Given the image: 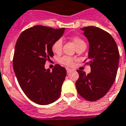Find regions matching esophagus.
<instances>
[{
    "label": "esophagus",
    "instance_id": "obj_1",
    "mask_svg": "<svg viewBox=\"0 0 126 126\" xmlns=\"http://www.w3.org/2000/svg\"><path fill=\"white\" fill-rule=\"evenodd\" d=\"M66 70H67V73H70L71 72V69H69V68H67V69H66Z\"/></svg>",
    "mask_w": 126,
    "mask_h": 126
}]
</instances>
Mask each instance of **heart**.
Instances as JSON below:
<instances>
[{"mask_svg":"<svg viewBox=\"0 0 126 126\" xmlns=\"http://www.w3.org/2000/svg\"><path fill=\"white\" fill-rule=\"evenodd\" d=\"M73 42L75 44L76 47L77 46H79L82 44H85V42L83 41L81 38H79V37H75L73 39ZM63 39L61 38L57 39V40H55V42H53L51 46V49L52 51L55 53H59L62 50V47H63ZM59 63L62 64L63 65L67 66V67H71L73 65L74 63V59L73 57H69V56H63V57H61L59 59Z\"/></svg>","mask_w":126,"mask_h":126,"instance_id":"b5f03b06","label":"heart"}]
</instances>
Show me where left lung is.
Segmentation results:
<instances>
[{
  "instance_id": "left-lung-1",
  "label": "left lung",
  "mask_w": 126,
  "mask_h": 126,
  "mask_svg": "<svg viewBox=\"0 0 126 126\" xmlns=\"http://www.w3.org/2000/svg\"><path fill=\"white\" fill-rule=\"evenodd\" d=\"M89 42L88 64L91 73L86 75L78 70L79 78L76 88L85 99L95 101L107 94L117 74L120 54L112 36L101 29L94 26L81 29Z\"/></svg>"
}]
</instances>
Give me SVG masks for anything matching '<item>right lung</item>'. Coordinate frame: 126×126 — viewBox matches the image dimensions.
Returning <instances> with one entry per match:
<instances>
[{
  "label": "right lung",
  "mask_w": 126,
  "mask_h": 126,
  "mask_svg": "<svg viewBox=\"0 0 126 126\" xmlns=\"http://www.w3.org/2000/svg\"><path fill=\"white\" fill-rule=\"evenodd\" d=\"M65 30L36 25L23 31L16 44L14 71L23 92L38 105L52 103L61 94L66 69L56 65L50 71L44 65L53 56L52 44L61 38Z\"/></svg>",
  "instance_id": "add662e5"
}]
</instances>
